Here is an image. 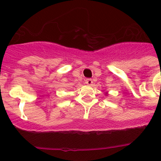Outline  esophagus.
<instances>
[{"label": "esophagus", "instance_id": "34e87169", "mask_svg": "<svg viewBox=\"0 0 161 161\" xmlns=\"http://www.w3.org/2000/svg\"><path fill=\"white\" fill-rule=\"evenodd\" d=\"M85 84H87L88 85H93V80L88 78V79L85 80Z\"/></svg>", "mask_w": 161, "mask_h": 161}]
</instances>
